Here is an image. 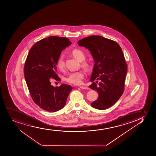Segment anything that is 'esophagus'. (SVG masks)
Here are the masks:
<instances>
[{"label": "esophagus", "instance_id": "34e87169", "mask_svg": "<svg viewBox=\"0 0 156 156\" xmlns=\"http://www.w3.org/2000/svg\"><path fill=\"white\" fill-rule=\"evenodd\" d=\"M79 87L81 89H88V87H83V86H80Z\"/></svg>", "mask_w": 156, "mask_h": 156}]
</instances>
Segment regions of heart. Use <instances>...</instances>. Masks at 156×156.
Instances as JSON below:
<instances>
[{
  "label": "heart",
  "mask_w": 156,
  "mask_h": 156,
  "mask_svg": "<svg viewBox=\"0 0 156 156\" xmlns=\"http://www.w3.org/2000/svg\"><path fill=\"white\" fill-rule=\"evenodd\" d=\"M73 57L80 62L85 59V55L82 51L79 49H74L72 52ZM57 67L60 70H63L65 67L64 61V57L61 55L57 61ZM82 66L85 68L88 67V64L87 62H82ZM84 77V74L82 71H78L76 72L71 73L66 78V81L70 84L75 85H79L82 83V80Z\"/></svg>",
  "instance_id": "b5f03b06"
}]
</instances>
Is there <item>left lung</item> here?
Returning <instances> with one entry per match:
<instances>
[{"instance_id": "1", "label": "left lung", "mask_w": 156, "mask_h": 156, "mask_svg": "<svg viewBox=\"0 0 156 156\" xmlns=\"http://www.w3.org/2000/svg\"><path fill=\"white\" fill-rule=\"evenodd\" d=\"M78 44L90 51L95 61L90 79L92 84L89 87L99 96L91 106L99 110L108 109L124 92L127 66L122 48L115 41L99 35L87 37Z\"/></svg>"}]
</instances>
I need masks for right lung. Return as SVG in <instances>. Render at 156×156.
Returning <instances> with one entry per match:
<instances>
[{"label":"right lung","mask_w":156,"mask_h":156,"mask_svg":"<svg viewBox=\"0 0 156 156\" xmlns=\"http://www.w3.org/2000/svg\"><path fill=\"white\" fill-rule=\"evenodd\" d=\"M71 44L66 37L52 36L37 42L29 50L25 78L34 102L44 110L55 112L62 109L72 90L66 84L58 87L51 84L52 79L61 81L56 73L57 61L62 50Z\"/></svg>","instance_id":"1"}]
</instances>
